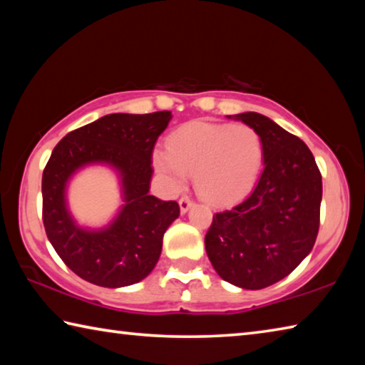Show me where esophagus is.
Segmentation results:
<instances>
[{
    "instance_id": "1",
    "label": "esophagus",
    "mask_w": 365,
    "mask_h": 365,
    "mask_svg": "<svg viewBox=\"0 0 365 365\" xmlns=\"http://www.w3.org/2000/svg\"><path fill=\"white\" fill-rule=\"evenodd\" d=\"M178 206H180V212L185 214V212H188V209L191 206H193V202H191V200H190L188 196H182L180 201H178Z\"/></svg>"
}]
</instances>
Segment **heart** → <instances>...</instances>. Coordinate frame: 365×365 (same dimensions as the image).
<instances>
[{"label": "heart", "mask_w": 365, "mask_h": 365, "mask_svg": "<svg viewBox=\"0 0 365 365\" xmlns=\"http://www.w3.org/2000/svg\"><path fill=\"white\" fill-rule=\"evenodd\" d=\"M153 164L172 188H182L190 174L201 197L228 205L255 188L264 164V141L243 123L195 120L170 135L168 150L154 151Z\"/></svg>", "instance_id": "heart-1"}]
</instances>
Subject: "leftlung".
<instances>
[{
  "label": "left lung",
  "instance_id": "1",
  "mask_svg": "<svg viewBox=\"0 0 365 365\" xmlns=\"http://www.w3.org/2000/svg\"><path fill=\"white\" fill-rule=\"evenodd\" d=\"M228 119L261 135L264 170L245 201L214 215L206 252L220 279L261 289L292 274L316 243L322 175L304 141L269 117L242 113Z\"/></svg>",
  "mask_w": 365,
  "mask_h": 365
}]
</instances>
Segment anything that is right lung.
Returning a JSON list of instances; mask_svg holds the SVG:
<instances>
[{
    "label": "right lung",
    "instance_id": "add662e5",
    "mask_svg": "<svg viewBox=\"0 0 365 365\" xmlns=\"http://www.w3.org/2000/svg\"><path fill=\"white\" fill-rule=\"evenodd\" d=\"M172 119L153 114H108L67 133L43 170V224L58 256L80 279L98 287L138 283L156 267L163 238L180 215L175 201L150 195L156 140ZM88 165L113 168L121 183L123 206L101 229L76 224L66 206L70 178Z\"/></svg>",
    "mask_w": 365,
    "mask_h": 365
}]
</instances>
